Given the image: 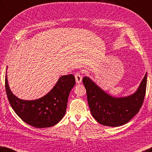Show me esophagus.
Masks as SVG:
<instances>
[{
	"label": "esophagus",
	"mask_w": 152,
	"mask_h": 152,
	"mask_svg": "<svg viewBox=\"0 0 152 152\" xmlns=\"http://www.w3.org/2000/svg\"><path fill=\"white\" fill-rule=\"evenodd\" d=\"M75 78H76V82L77 84H80L82 80V76L80 74L79 72H77L75 74Z\"/></svg>",
	"instance_id": "esophagus-1"
}]
</instances>
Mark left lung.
Here are the masks:
<instances>
[{"instance_id": "1", "label": "left lung", "mask_w": 152, "mask_h": 152, "mask_svg": "<svg viewBox=\"0 0 152 152\" xmlns=\"http://www.w3.org/2000/svg\"><path fill=\"white\" fill-rule=\"evenodd\" d=\"M82 82L86 90L91 114L94 119L104 126L118 127L128 123L141 108L145 95L147 73L136 92L123 98L107 94L86 76L84 77Z\"/></svg>"}]
</instances>
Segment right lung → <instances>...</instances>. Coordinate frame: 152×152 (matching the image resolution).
<instances>
[{
  "mask_svg": "<svg viewBox=\"0 0 152 152\" xmlns=\"http://www.w3.org/2000/svg\"><path fill=\"white\" fill-rule=\"evenodd\" d=\"M75 84L72 74L62 76L45 96L34 100H24L13 94L7 72L5 76V89L11 107L22 120L38 128L53 126L61 120L66 113L69 94Z\"/></svg>",
  "mask_w": 152,
  "mask_h": 152,
  "instance_id": "right-lung-1",
  "label": "right lung"
}]
</instances>
